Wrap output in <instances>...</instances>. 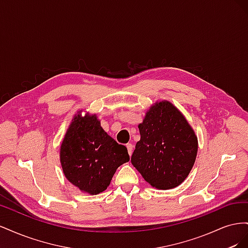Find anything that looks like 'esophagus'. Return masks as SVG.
<instances>
[{
    "instance_id": "esophagus-1",
    "label": "esophagus",
    "mask_w": 248,
    "mask_h": 248,
    "mask_svg": "<svg viewBox=\"0 0 248 248\" xmlns=\"http://www.w3.org/2000/svg\"><path fill=\"white\" fill-rule=\"evenodd\" d=\"M126 148H127V151H128V154L131 156L132 151H133V146H132L131 144H127V145H126Z\"/></svg>"
}]
</instances>
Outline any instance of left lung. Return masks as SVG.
<instances>
[{
  "label": "left lung",
  "mask_w": 248,
  "mask_h": 248,
  "mask_svg": "<svg viewBox=\"0 0 248 248\" xmlns=\"http://www.w3.org/2000/svg\"><path fill=\"white\" fill-rule=\"evenodd\" d=\"M139 129L140 140L131 156L133 167L157 189L181 184L198 153V138L182 112L170 101L156 102Z\"/></svg>",
  "instance_id": "8db88e82"
}]
</instances>
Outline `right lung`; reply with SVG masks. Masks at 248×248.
Segmentation results:
<instances>
[{
	"mask_svg": "<svg viewBox=\"0 0 248 248\" xmlns=\"http://www.w3.org/2000/svg\"><path fill=\"white\" fill-rule=\"evenodd\" d=\"M60 161L67 180L80 191L98 194L108 188L121 164L129 161L123 145L110 138L96 115L81 110L72 119L60 149Z\"/></svg>",
	"mask_w": 248,
	"mask_h": 248,
	"instance_id": "1",
	"label": "right lung"
}]
</instances>
